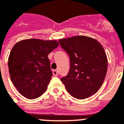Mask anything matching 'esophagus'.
Returning <instances> with one entry per match:
<instances>
[{
	"label": "esophagus",
	"mask_w": 124,
	"mask_h": 124,
	"mask_svg": "<svg viewBox=\"0 0 124 124\" xmlns=\"http://www.w3.org/2000/svg\"><path fill=\"white\" fill-rule=\"evenodd\" d=\"M52 73H53V75L54 76H57V72L56 70H52Z\"/></svg>",
	"instance_id": "34e87169"
}]
</instances>
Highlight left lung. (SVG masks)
Wrapping results in <instances>:
<instances>
[{
    "mask_svg": "<svg viewBox=\"0 0 124 124\" xmlns=\"http://www.w3.org/2000/svg\"><path fill=\"white\" fill-rule=\"evenodd\" d=\"M70 57V68L61 78L70 95L84 99L99 90L106 78L108 59L103 46L96 39L76 36L59 40Z\"/></svg>",
    "mask_w": 124,
    "mask_h": 124,
    "instance_id": "8db88e82",
    "label": "left lung"
}]
</instances>
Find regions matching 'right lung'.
<instances>
[{
  "label": "right lung",
  "mask_w": 124,
  "mask_h": 124,
  "mask_svg": "<svg viewBox=\"0 0 124 124\" xmlns=\"http://www.w3.org/2000/svg\"><path fill=\"white\" fill-rule=\"evenodd\" d=\"M56 40L27 39L14 45L8 58L11 80L20 93L29 99L46 91L52 76L48 55L57 48Z\"/></svg>",
  "instance_id": "obj_1"
}]
</instances>
